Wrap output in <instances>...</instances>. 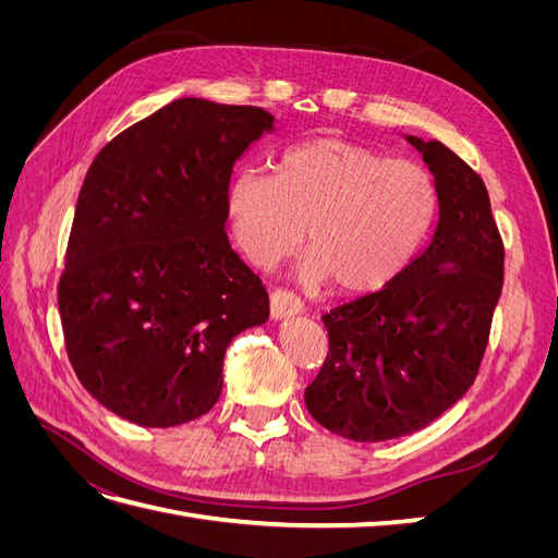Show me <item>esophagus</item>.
<instances>
[{
    "instance_id": "1",
    "label": "esophagus",
    "mask_w": 558,
    "mask_h": 558,
    "mask_svg": "<svg viewBox=\"0 0 558 558\" xmlns=\"http://www.w3.org/2000/svg\"><path fill=\"white\" fill-rule=\"evenodd\" d=\"M300 312H302V302L293 293L279 289V291L269 295V314H272L275 320L298 316Z\"/></svg>"
}]
</instances>
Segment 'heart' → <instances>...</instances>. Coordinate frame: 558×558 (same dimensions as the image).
Returning a JSON list of instances; mask_svg holds the SVG:
<instances>
[{
    "instance_id": "1",
    "label": "heart",
    "mask_w": 558,
    "mask_h": 558,
    "mask_svg": "<svg viewBox=\"0 0 558 558\" xmlns=\"http://www.w3.org/2000/svg\"><path fill=\"white\" fill-rule=\"evenodd\" d=\"M435 209L424 167L337 137L286 148L272 177L240 174L228 191L232 234L253 265L272 267L305 230L300 281H332L344 295L391 283L426 240Z\"/></svg>"
}]
</instances>
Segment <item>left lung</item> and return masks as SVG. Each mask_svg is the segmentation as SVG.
Instances as JSON below:
<instances>
[{
	"instance_id": "obj_1",
	"label": "left lung",
	"mask_w": 558,
	"mask_h": 558,
	"mask_svg": "<svg viewBox=\"0 0 558 558\" xmlns=\"http://www.w3.org/2000/svg\"><path fill=\"white\" fill-rule=\"evenodd\" d=\"M404 140L435 179L433 238L381 291L324 316L330 351L305 391L318 424L353 442L416 433L468 393L502 291L484 181L442 142Z\"/></svg>"
}]
</instances>
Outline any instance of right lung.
Segmentation results:
<instances>
[{
    "label": "right lung",
    "mask_w": 558,
    "mask_h": 558,
    "mask_svg": "<svg viewBox=\"0 0 558 558\" xmlns=\"http://www.w3.org/2000/svg\"><path fill=\"white\" fill-rule=\"evenodd\" d=\"M275 132L260 107L174 99L111 140L81 185L58 286L78 381L132 424L207 414L226 349L269 316L226 234L232 167Z\"/></svg>",
    "instance_id": "1"
}]
</instances>
